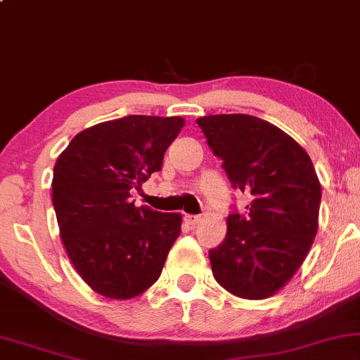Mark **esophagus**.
Masks as SVG:
<instances>
[{"label": "esophagus", "instance_id": "1", "mask_svg": "<svg viewBox=\"0 0 360 360\" xmlns=\"http://www.w3.org/2000/svg\"><path fill=\"white\" fill-rule=\"evenodd\" d=\"M184 221L186 224H189V226H196V224L201 221V216H196V214H186L184 216Z\"/></svg>", "mask_w": 360, "mask_h": 360}]
</instances>
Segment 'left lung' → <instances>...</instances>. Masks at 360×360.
Segmentation results:
<instances>
[{"mask_svg": "<svg viewBox=\"0 0 360 360\" xmlns=\"http://www.w3.org/2000/svg\"><path fill=\"white\" fill-rule=\"evenodd\" d=\"M233 188L248 191V213L226 219L210 251L216 281L233 295L263 300L292 280L319 226L322 188L305 149L276 125L246 114L196 119Z\"/></svg>", "mask_w": 360, "mask_h": 360, "instance_id": "1", "label": "left lung"}]
</instances>
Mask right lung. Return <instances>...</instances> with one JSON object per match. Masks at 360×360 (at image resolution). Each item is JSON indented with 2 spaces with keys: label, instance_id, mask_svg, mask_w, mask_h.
Listing matches in <instances>:
<instances>
[{
  "label": "right lung",
  "instance_id": "add662e5",
  "mask_svg": "<svg viewBox=\"0 0 360 360\" xmlns=\"http://www.w3.org/2000/svg\"><path fill=\"white\" fill-rule=\"evenodd\" d=\"M183 127V117L107 120L77 134L56 159L51 198L60 238L94 292L129 300L161 276L183 218L136 207L131 189L161 171Z\"/></svg>",
  "mask_w": 360,
  "mask_h": 360
}]
</instances>
